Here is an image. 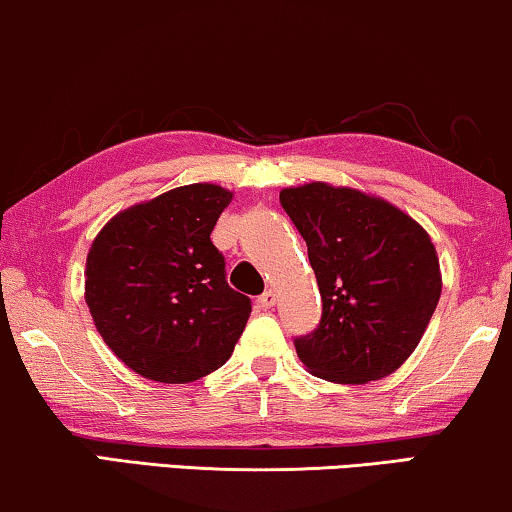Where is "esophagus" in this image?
I'll use <instances>...</instances> for the list:
<instances>
[{
	"mask_svg": "<svg viewBox=\"0 0 512 512\" xmlns=\"http://www.w3.org/2000/svg\"><path fill=\"white\" fill-rule=\"evenodd\" d=\"M257 304H259V308H273V306H276V292L266 290L264 294H259Z\"/></svg>",
	"mask_w": 512,
	"mask_h": 512,
	"instance_id": "1",
	"label": "esophagus"
}]
</instances>
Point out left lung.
<instances>
[{"label": "left lung", "mask_w": 512, "mask_h": 512, "mask_svg": "<svg viewBox=\"0 0 512 512\" xmlns=\"http://www.w3.org/2000/svg\"><path fill=\"white\" fill-rule=\"evenodd\" d=\"M280 206L304 236L322 297L320 325L294 338L299 359L331 383L390 376L417 348L441 297L429 234L352 187H287Z\"/></svg>", "instance_id": "8db88e82"}]
</instances>
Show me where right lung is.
Wrapping results in <instances>:
<instances>
[{
	"instance_id": "right-lung-1",
	"label": "right lung",
	"mask_w": 512,
	"mask_h": 512,
	"mask_svg": "<svg viewBox=\"0 0 512 512\" xmlns=\"http://www.w3.org/2000/svg\"><path fill=\"white\" fill-rule=\"evenodd\" d=\"M232 192L194 183L115 215L85 264V301L104 343L157 383H192L232 357L250 299L227 285L211 232Z\"/></svg>"
}]
</instances>
